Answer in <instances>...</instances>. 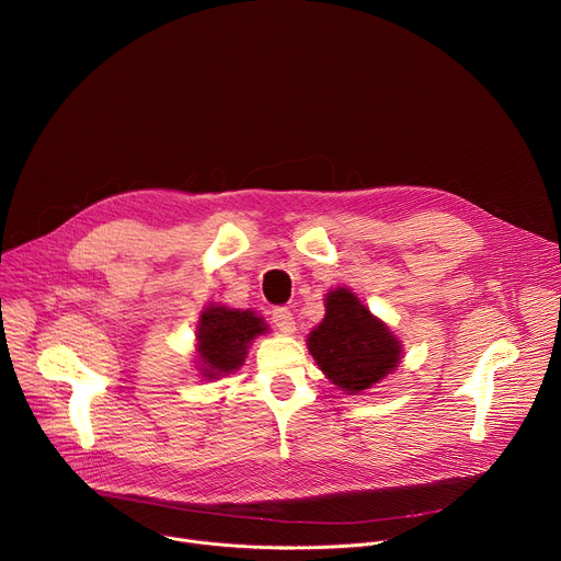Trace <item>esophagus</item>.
<instances>
[{"label":"esophagus","instance_id":"obj_1","mask_svg":"<svg viewBox=\"0 0 561 561\" xmlns=\"http://www.w3.org/2000/svg\"><path fill=\"white\" fill-rule=\"evenodd\" d=\"M271 318H273V324H275L279 331H284V333H293V331H295L293 313H290L286 307H275L273 313H271Z\"/></svg>","mask_w":561,"mask_h":561}]
</instances>
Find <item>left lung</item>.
<instances>
[{
    "label": "left lung",
    "mask_w": 561,
    "mask_h": 561,
    "mask_svg": "<svg viewBox=\"0 0 561 561\" xmlns=\"http://www.w3.org/2000/svg\"><path fill=\"white\" fill-rule=\"evenodd\" d=\"M324 318L309 333V352L324 377L347 394L383 381L401 360V343L350 288L327 293Z\"/></svg>",
    "instance_id": "obj_1"
}]
</instances>
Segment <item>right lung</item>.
<instances>
[{"label":"right lung","mask_w":561,"mask_h":561,"mask_svg":"<svg viewBox=\"0 0 561 561\" xmlns=\"http://www.w3.org/2000/svg\"><path fill=\"white\" fill-rule=\"evenodd\" d=\"M268 324L245 309L209 305L198 320V360L205 379H218L239 369L248 356L250 343L266 333Z\"/></svg>","instance_id":"right-lung-1"}]
</instances>
